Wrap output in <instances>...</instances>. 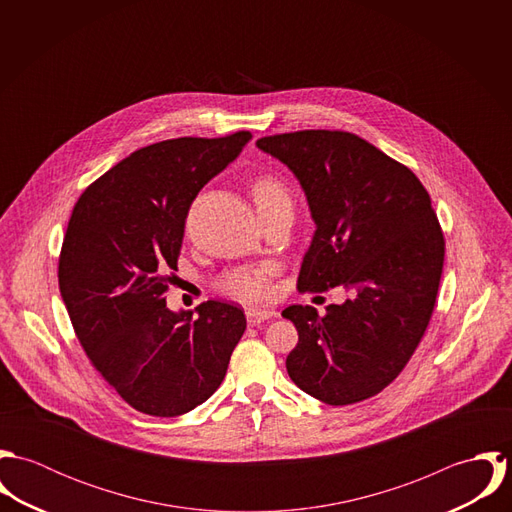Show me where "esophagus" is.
I'll return each mask as SVG.
<instances>
[{
	"mask_svg": "<svg viewBox=\"0 0 512 512\" xmlns=\"http://www.w3.org/2000/svg\"><path fill=\"white\" fill-rule=\"evenodd\" d=\"M272 317H276V311H270V309H254V307H250V309H246V321H248V325H260V323H264V321H268V319H272Z\"/></svg>",
	"mask_w": 512,
	"mask_h": 512,
	"instance_id": "1",
	"label": "esophagus"
}]
</instances>
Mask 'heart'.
I'll list each match as a JSON object with an SVG mask.
<instances>
[{
  "instance_id": "1",
  "label": "heart",
  "mask_w": 512,
  "mask_h": 512,
  "mask_svg": "<svg viewBox=\"0 0 512 512\" xmlns=\"http://www.w3.org/2000/svg\"><path fill=\"white\" fill-rule=\"evenodd\" d=\"M250 191L258 207V213L276 207H292L290 189L280 177L262 175L252 183ZM274 274L276 268L272 264L234 268L220 276L219 288L222 292L242 301H262L270 292V280Z\"/></svg>"
}]
</instances>
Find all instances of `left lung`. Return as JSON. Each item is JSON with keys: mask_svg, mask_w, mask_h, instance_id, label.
<instances>
[{"mask_svg": "<svg viewBox=\"0 0 512 512\" xmlns=\"http://www.w3.org/2000/svg\"><path fill=\"white\" fill-rule=\"evenodd\" d=\"M256 146L292 169L317 226L297 290L349 292L325 315L282 311L299 335L288 374L325 404L366 400L402 372L436 305L445 240L430 195L406 165L349 132L303 130Z\"/></svg>", "mask_w": 512, "mask_h": 512, "instance_id": "8db88e82", "label": "left lung"}]
</instances>
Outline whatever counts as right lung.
<instances>
[{"instance_id":"add662e5","label":"right lung","mask_w":512,"mask_h":512,"mask_svg":"<svg viewBox=\"0 0 512 512\" xmlns=\"http://www.w3.org/2000/svg\"><path fill=\"white\" fill-rule=\"evenodd\" d=\"M250 132L142 147L76 201L59 256V290L92 366L138 412L173 418L219 388L244 311L205 301L171 311L185 219L199 191L238 157Z\"/></svg>"}]
</instances>
